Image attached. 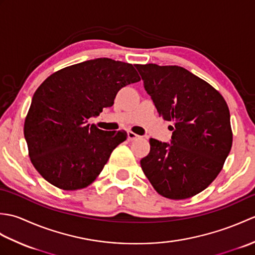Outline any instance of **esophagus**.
Segmentation results:
<instances>
[{
  "mask_svg": "<svg viewBox=\"0 0 255 255\" xmlns=\"http://www.w3.org/2000/svg\"><path fill=\"white\" fill-rule=\"evenodd\" d=\"M127 138H128L129 141H132V140L138 139L139 136H138V134L134 133V132H132V131H128L127 132Z\"/></svg>",
  "mask_w": 255,
  "mask_h": 255,
  "instance_id": "obj_1",
  "label": "esophagus"
}]
</instances>
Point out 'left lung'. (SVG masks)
Wrapping results in <instances>:
<instances>
[{
	"instance_id": "left-lung-1",
	"label": "left lung",
	"mask_w": 255,
	"mask_h": 255,
	"mask_svg": "<svg viewBox=\"0 0 255 255\" xmlns=\"http://www.w3.org/2000/svg\"><path fill=\"white\" fill-rule=\"evenodd\" d=\"M136 68L159 115L173 124L170 143L149 140L141 169L162 196L192 197L217 177L231 150L228 105L218 91L182 67Z\"/></svg>"
}]
</instances>
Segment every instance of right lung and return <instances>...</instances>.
Instances as JSON below:
<instances>
[{
  "label": "right lung",
  "instance_id": "obj_1",
  "mask_svg": "<svg viewBox=\"0 0 255 255\" xmlns=\"http://www.w3.org/2000/svg\"><path fill=\"white\" fill-rule=\"evenodd\" d=\"M140 81L130 63L97 58L59 70L32 96L24 125L29 158L39 174L64 191L89 186L127 132L90 126L118 91Z\"/></svg>",
  "mask_w": 255,
  "mask_h": 255
}]
</instances>
